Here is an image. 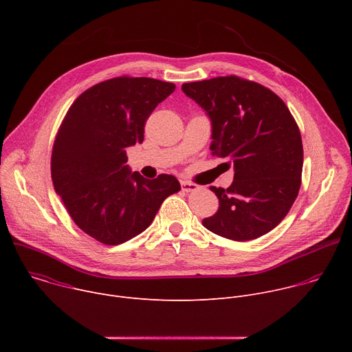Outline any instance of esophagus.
Listing matches in <instances>:
<instances>
[{"instance_id":"esophagus-1","label":"esophagus","mask_w":352,"mask_h":352,"mask_svg":"<svg viewBox=\"0 0 352 352\" xmlns=\"http://www.w3.org/2000/svg\"><path fill=\"white\" fill-rule=\"evenodd\" d=\"M181 188L184 192H195L199 189V185H196L193 182H188V181H181Z\"/></svg>"}]
</instances>
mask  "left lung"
Here are the masks:
<instances>
[{"mask_svg":"<svg viewBox=\"0 0 352 352\" xmlns=\"http://www.w3.org/2000/svg\"><path fill=\"white\" fill-rule=\"evenodd\" d=\"M212 120V152L234 164L227 188L210 186L220 202L202 224L232 239L259 238L287 216L300 186L304 148L299 128L270 89L235 75L182 85Z\"/></svg>","mask_w":352,"mask_h":352,"instance_id":"8db88e82","label":"left lung"}]
</instances>
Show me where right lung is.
Returning a JSON list of instances; mask_svg holds the SVG:
<instances>
[{"label": "right lung", "instance_id": "obj_1", "mask_svg": "<svg viewBox=\"0 0 352 352\" xmlns=\"http://www.w3.org/2000/svg\"><path fill=\"white\" fill-rule=\"evenodd\" d=\"M175 85L118 76L85 90L67 111L52 153L56 192L74 223L106 245L122 243L152 224L178 179L131 173L126 147L143 142L144 124Z\"/></svg>", "mask_w": 352, "mask_h": 352}]
</instances>
